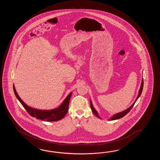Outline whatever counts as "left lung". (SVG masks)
<instances>
[{
	"mask_svg": "<svg viewBox=\"0 0 160 160\" xmlns=\"http://www.w3.org/2000/svg\"><path fill=\"white\" fill-rule=\"evenodd\" d=\"M143 86V81L142 78V80H141V86H140V88H139L138 94V95H137V98H136V100H135L134 102L133 103L132 105L130 106L129 108H128V109L125 110H123V111L121 112L116 113L114 115L112 116L108 120H109V121H112V120H116V119H119V118H122L123 117H124V116H125L126 114H127L128 112H129L130 110L133 108V106L134 105V103H136L137 100L138 99V98L140 97V95L141 94L142 92ZM90 107H91V109H92V112L95 114V116H96V117H97L99 118H101L99 117V116L98 113L97 112V111L95 110V108H94V106L92 105L91 99H90Z\"/></svg>",
	"mask_w": 160,
	"mask_h": 160,
	"instance_id": "left-lung-1",
	"label": "left lung"
}]
</instances>
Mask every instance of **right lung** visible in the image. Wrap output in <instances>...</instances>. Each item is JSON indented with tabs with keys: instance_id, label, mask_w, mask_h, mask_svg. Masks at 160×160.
<instances>
[{
	"instance_id": "obj_1",
	"label": "right lung",
	"mask_w": 160,
	"mask_h": 160,
	"mask_svg": "<svg viewBox=\"0 0 160 160\" xmlns=\"http://www.w3.org/2000/svg\"><path fill=\"white\" fill-rule=\"evenodd\" d=\"M13 89L15 95L19 101L21 102V104L24 107V109L26 110V111L31 116L35 117L37 119H41L48 122L57 121L62 119L68 112L69 102L72 97V92L66 97V98L58 108L51 110H41L33 108L27 105L18 95L14 85H13Z\"/></svg>"
}]
</instances>
